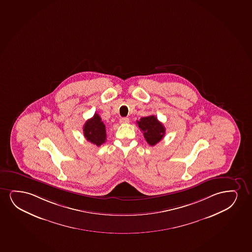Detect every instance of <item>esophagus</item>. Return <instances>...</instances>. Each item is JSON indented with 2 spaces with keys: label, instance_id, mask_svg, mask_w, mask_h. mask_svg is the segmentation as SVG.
Wrapping results in <instances>:
<instances>
[{
  "label": "esophagus",
  "instance_id": "esophagus-1",
  "mask_svg": "<svg viewBox=\"0 0 252 252\" xmlns=\"http://www.w3.org/2000/svg\"><path fill=\"white\" fill-rule=\"evenodd\" d=\"M120 122H121V124H127V123H129V119L126 117L121 118V120H120Z\"/></svg>",
  "mask_w": 252,
  "mask_h": 252
}]
</instances>
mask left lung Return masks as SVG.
Wrapping results in <instances>:
<instances>
[{
	"label": "left lung",
	"instance_id": "1",
	"mask_svg": "<svg viewBox=\"0 0 252 252\" xmlns=\"http://www.w3.org/2000/svg\"><path fill=\"white\" fill-rule=\"evenodd\" d=\"M138 127L144 132V138L148 144L154 146L159 143L165 135V127L155 115L141 118L137 121Z\"/></svg>",
	"mask_w": 252,
	"mask_h": 252
}]
</instances>
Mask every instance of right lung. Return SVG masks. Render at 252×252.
<instances>
[{
  "mask_svg": "<svg viewBox=\"0 0 252 252\" xmlns=\"http://www.w3.org/2000/svg\"><path fill=\"white\" fill-rule=\"evenodd\" d=\"M83 131L86 140L95 144L96 146H100L106 141L107 134L105 125L96 113L93 117L85 122Z\"/></svg>",
  "mask_w": 252,
  "mask_h": 252,
  "instance_id": "obj_1",
  "label": "right lung"
}]
</instances>
